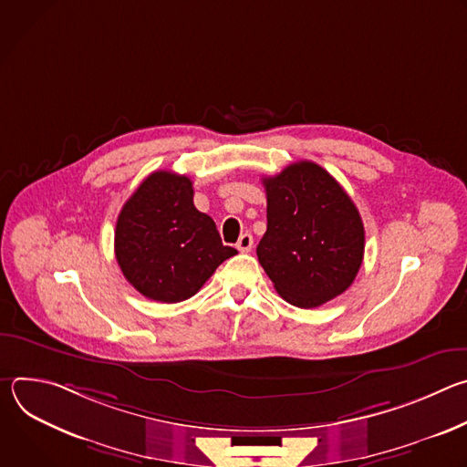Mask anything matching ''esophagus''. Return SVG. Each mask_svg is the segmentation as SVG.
Masks as SVG:
<instances>
[{
    "label": "esophagus",
    "instance_id": "1",
    "mask_svg": "<svg viewBox=\"0 0 467 467\" xmlns=\"http://www.w3.org/2000/svg\"><path fill=\"white\" fill-rule=\"evenodd\" d=\"M236 247H238V251H242V253L251 251V247H253V236H251L249 233H244V234L238 238Z\"/></svg>",
    "mask_w": 467,
    "mask_h": 467
}]
</instances>
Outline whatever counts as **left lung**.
<instances>
[{"label": "left lung", "mask_w": 467, "mask_h": 467, "mask_svg": "<svg viewBox=\"0 0 467 467\" xmlns=\"http://www.w3.org/2000/svg\"><path fill=\"white\" fill-rule=\"evenodd\" d=\"M268 229L258 262L277 294L294 306L316 308L344 294L364 258V223L351 197L310 161L264 177Z\"/></svg>", "instance_id": "1"}]
</instances>
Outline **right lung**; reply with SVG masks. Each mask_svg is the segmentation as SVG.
I'll return each mask as SVG.
<instances>
[{
  "mask_svg": "<svg viewBox=\"0 0 467 467\" xmlns=\"http://www.w3.org/2000/svg\"><path fill=\"white\" fill-rule=\"evenodd\" d=\"M114 253L123 277L144 297L179 303L238 251L223 245L213 218L193 207L186 175L153 171L118 216Z\"/></svg>",
  "mask_w": 467,
  "mask_h": 467,
  "instance_id": "right-lung-1",
  "label": "right lung"
}]
</instances>
